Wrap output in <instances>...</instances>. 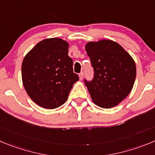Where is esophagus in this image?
I'll return each mask as SVG.
<instances>
[{
    "instance_id": "esophagus-1",
    "label": "esophagus",
    "mask_w": 155,
    "mask_h": 155,
    "mask_svg": "<svg viewBox=\"0 0 155 155\" xmlns=\"http://www.w3.org/2000/svg\"><path fill=\"white\" fill-rule=\"evenodd\" d=\"M79 78L80 80H82V78H83V73H82V72H81V73L79 74Z\"/></svg>"
}]
</instances>
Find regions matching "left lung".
I'll return each instance as SVG.
<instances>
[{"mask_svg": "<svg viewBox=\"0 0 155 155\" xmlns=\"http://www.w3.org/2000/svg\"><path fill=\"white\" fill-rule=\"evenodd\" d=\"M86 50L95 72L92 81L85 80L92 102L103 108L116 106L134 86L136 65L133 58L111 40L88 42Z\"/></svg>", "mask_w": 155, "mask_h": 155, "instance_id": "8db88e82", "label": "left lung"}]
</instances>
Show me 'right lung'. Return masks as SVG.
<instances>
[{"label":"right lung","instance_id":"right-lung-1","mask_svg":"<svg viewBox=\"0 0 155 155\" xmlns=\"http://www.w3.org/2000/svg\"><path fill=\"white\" fill-rule=\"evenodd\" d=\"M68 50L69 43L63 39H45L24 58L23 85L30 99L42 108L53 109L63 105L79 80Z\"/></svg>","mask_w":155,"mask_h":155}]
</instances>
